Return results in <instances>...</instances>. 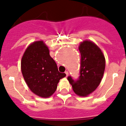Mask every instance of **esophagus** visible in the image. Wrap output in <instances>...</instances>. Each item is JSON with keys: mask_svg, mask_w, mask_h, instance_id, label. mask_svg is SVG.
I'll use <instances>...</instances> for the list:
<instances>
[{"mask_svg": "<svg viewBox=\"0 0 126 126\" xmlns=\"http://www.w3.org/2000/svg\"><path fill=\"white\" fill-rule=\"evenodd\" d=\"M65 75H66V77H68L69 76V72L68 71H65Z\"/></svg>", "mask_w": 126, "mask_h": 126, "instance_id": "1", "label": "esophagus"}]
</instances>
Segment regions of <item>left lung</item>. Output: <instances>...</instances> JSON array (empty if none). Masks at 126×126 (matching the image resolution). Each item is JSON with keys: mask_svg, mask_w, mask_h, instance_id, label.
Listing matches in <instances>:
<instances>
[{"mask_svg": "<svg viewBox=\"0 0 126 126\" xmlns=\"http://www.w3.org/2000/svg\"><path fill=\"white\" fill-rule=\"evenodd\" d=\"M81 54L80 76L77 80L67 77L73 91L80 96H87L99 85L105 69L103 53L94 42L85 40L79 46Z\"/></svg>", "mask_w": 126, "mask_h": 126, "instance_id": "1", "label": "left lung"}]
</instances>
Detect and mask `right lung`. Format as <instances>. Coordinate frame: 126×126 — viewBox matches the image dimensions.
<instances>
[{
	"label": "right lung",
	"instance_id": "right-lung-1",
	"mask_svg": "<svg viewBox=\"0 0 126 126\" xmlns=\"http://www.w3.org/2000/svg\"><path fill=\"white\" fill-rule=\"evenodd\" d=\"M21 67L29 89L41 97H50L57 89L59 80L66 76L58 71L57 64L43 41L29 46L23 55Z\"/></svg>",
	"mask_w": 126,
	"mask_h": 126
}]
</instances>
